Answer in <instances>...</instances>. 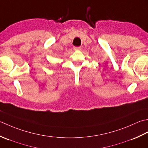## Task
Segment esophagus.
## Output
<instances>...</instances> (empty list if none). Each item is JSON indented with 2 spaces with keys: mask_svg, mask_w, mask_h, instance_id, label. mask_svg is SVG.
<instances>
[{
  "mask_svg": "<svg viewBox=\"0 0 148 148\" xmlns=\"http://www.w3.org/2000/svg\"><path fill=\"white\" fill-rule=\"evenodd\" d=\"M73 50H81V47H73Z\"/></svg>",
  "mask_w": 148,
  "mask_h": 148,
  "instance_id": "34e87169",
  "label": "esophagus"
}]
</instances>
